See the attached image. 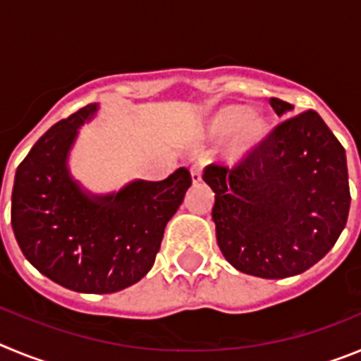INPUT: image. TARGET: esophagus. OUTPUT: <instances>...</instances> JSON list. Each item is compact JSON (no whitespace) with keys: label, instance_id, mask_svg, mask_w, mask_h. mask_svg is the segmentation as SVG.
<instances>
[{"label":"esophagus","instance_id":"esophagus-1","mask_svg":"<svg viewBox=\"0 0 361 361\" xmlns=\"http://www.w3.org/2000/svg\"><path fill=\"white\" fill-rule=\"evenodd\" d=\"M202 170H204V166L200 164V162H197V164H193L190 168V175L193 184H199L200 180H202Z\"/></svg>","mask_w":361,"mask_h":361}]
</instances>
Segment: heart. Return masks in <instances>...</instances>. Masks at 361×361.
I'll return each instance as SVG.
<instances>
[{"mask_svg":"<svg viewBox=\"0 0 361 361\" xmlns=\"http://www.w3.org/2000/svg\"><path fill=\"white\" fill-rule=\"evenodd\" d=\"M237 129L239 132L233 142V153L240 157L247 149L266 139L269 133V124L264 117L250 116V110L238 104L220 108L208 121V133L215 139H226Z\"/></svg>","mask_w":361,"mask_h":361,"instance_id":"obj_1","label":"heart"}]
</instances>
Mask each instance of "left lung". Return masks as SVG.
Here are the masks:
<instances>
[{"label": "left lung", "mask_w": 361, "mask_h": 361, "mask_svg": "<svg viewBox=\"0 0 361 361\" xmlns=\"http://www.w3.org/2000/svg\"><path fill=\"white\" fill-rule=\"evenodd\" d=\"M276 116L293 106L271 97ZM216 242L229 264L260 279L300 275L329 253L349 216L345 149L314 110L283 117L233 168L212 164Z\"/></svg>", "instance_id": "8db88e82"}]
</instances>
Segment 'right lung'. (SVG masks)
<instances>
[{
	"instance_id": "add662e5",
	"label": "right lung",
	"mask_w": 361,
	"mask_h": 361,
	"mask_svg": "<svg viewBox=\"0 0 361 361\" xmlns=\"http://www.w3.org/2000/svg\"><path fill=\"white\" fill-rule=\"evenodd\" d=\"M95 110L97 104H86L32 146L16 170L11 222L25 258L39 273L72 291L106 295L152 269L191 175L178 168L161 183L135 180L114 195L82 193L70 178L66 155Z\"/></svg>"
}]
</instances>
